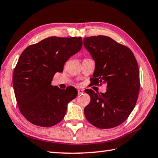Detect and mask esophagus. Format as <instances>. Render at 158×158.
I'll use <instances>...</instances> for the list:
<instances>
[{
  "label": "esophagus",
  "instance_id": "esophagus-1",
  "mask_svg": "<svg viewBox=\"0 0 158 158\" xmlns=\"http://www.w3.org/2000/svg\"><path fill=\"white\" fill-rule=\"evenodd\" d=\"M84 90L79 89V90H78V95H81V94H82V93H84Z\"/></svg>",
  "mask_w": 158,
  "mask_h": 158
}]
</instances>
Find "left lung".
<instances>
[{
  "label": "left lung",
  "instance_id": "left-lung-1",
  "mask_svg": "<svg viewBox=\"0 0 158 158\" xmlns=\"http://www.w3.org/2000/svg\"><path fill=\"white\" fill-rule=\"evenodd\" d=\"M84 45L95 63L93 81L107 88L100 94L85 90L90 97L85 116L98 128L116 127L127 118L137 102L140 87L137 60L129 48L109 37H85Z\"/></svg>",
  "mask_w": 158,
  "mask_h": 158
}]
</instances>
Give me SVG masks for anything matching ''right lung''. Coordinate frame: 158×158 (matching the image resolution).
I'll return each instance as SVG.
<instances>
[{"label": "right lung", "instance_id": "1", "mask_svg": "<svg viewBox=\"0 0 158 158\" xmlns=\"http://www.w3.org/2000/svg\"><path fill=\"white\" fill-rule=\"evenodd\" d=\"M82 45L81 37H49L21 54L13 73V88L21 113L31 123L51 127L63 120L68 104L78 92L74 87L63 90L51 84Z\"/></svg>", "mask_w": 158, "mask_h": 158}]
</instances>
